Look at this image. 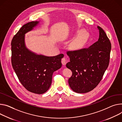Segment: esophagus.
<instances>
[{
	"label": "esophagus",
	"mask_w": 122,
	"mask_h": 122,
	"mask_svg": "<svg viewBox=\"0 0 122 122\" xmlns=\"http://www.w3.org/2000/svg\"><path fill=\"white\" fill-rule=\"evenodd\" d=\"M61 62H62V65H65L67 63V59H66V58L65 57H64L61 60Z\"/></svg>",
	"instance_id": "esophagus-1"
}]
</instances>
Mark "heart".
Here are the masks:
<instances>
[{
  "label": "heart",
  "mask_w": 122,
  "mask_h": 122,
  "mask_svg": "<svg viewBox=\"0 0 122 122\" xmlns=\"http://www.w3.org/2000/svg\"><path fill=\"white\" fill-rule=\"evenodd\" d=\"M78 33L79 34L72 42L71 45V49L74 51H78L83 49L86 44L89 38V34L86 30H81L78 31Z\"/></svg>",
  "instance_id": "1"
}]
</instances>
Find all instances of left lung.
<instances>
[{
    "label": "left lung",
    "instance_id": "left-lung-1",
    "mask_svg": "<svg viewBox=\"0 0 122 122\" xmlns=\"http://www.w3.org/2000/svg\"><path fill=\"white\" fill-rule=\"evenodd\" d=\"M99 32L98 41L88 48L69 51L70 62L66 67L72 73L68 82L75 92H89L98 85L108 67L111 43L105 31L97 26Z\"/></svg>",
    "mask_w": 122,
    "mask_h": 122
}]
</instances>
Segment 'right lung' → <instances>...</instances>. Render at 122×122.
Masks as SVG:
<instances>
[{
    "mask_svg": "<svg viewBox=\"0 0 122 122\" xmlns=\"http://www.w3.org/2000/svg\"><path fill=\"white\" fill-rule=\"evenodd\" d=\"M32 21L22 27L12 42V64L21 83L28 91L38 94L46 92L52 82L54 71L62 67L64 54L47 56L29 50L25 44V34L39 24Z\"/></svg>",
    "mask_w": 122,
    "mask_h": 122,
    "instance_id": "obj_1",
    "label": "right lung"
}]
</instances>
